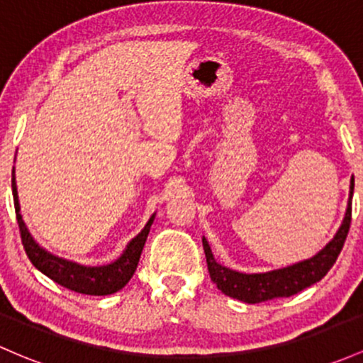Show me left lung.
Listing matches in <instances>:
<instances>
[{
    "instance_id": "8db88e82",
    "label": "left lung",
    "mask_w": 363,
    "mask_h": 363,
    "mask_svg": "<svg viewBox=\"0 0 363 363\" xmlns=\"http://www.w3.org/2000/svg\"><path fill=\"white\" fill-rule=\"evenodd\" d=\"M353 188H355V179L352 177L348 206H346L345 218L337 229L336 236L312 258H306L303 262L288 265L284 269H276L262 274H245L227 269L215 260L208 241L203 238V250H205L206 265H208L212 281L227 296L236 298L245 303H262V301L274 300V298H288L303 291L308 286L315 284L329 272L330 267L337 260V255L343 250L350 224H352Z\"/></svg>"
}]
</instances>
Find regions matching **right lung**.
<instances>
[{
    "instance_id": "add662e5",
    "label": "right lung",
    "mask_w": 363,
    "mask_h": 363,
    "mask_svg": "<svg viewBox=\"0 0 363 363\" xmlns=\"http://www.w3.org/2000/svg\"><path fill=\"white\" fill-rule=\"evenodd\" d=\"M11 193H13L15 213H17V224L20 229V236H22L23 250H26L27 257L33 262L35 269L41 270L50 279H53L57 284L75 293L105 296V294L117 293L134 276L136 267L139 264V257H141L143 246H145L146 238L150 234V227L155 220V213L146 222L145 229L127 245V248L123 250V253L117 260L111 262L108 265L89 267L75 264V262L65 260V258H60L57 255L46 252L45 248H41L34 241L29 229H27L26 222L22 220V215H20L17 182H15V167L11 170Z\"/></svg>"
}]
</instances>
